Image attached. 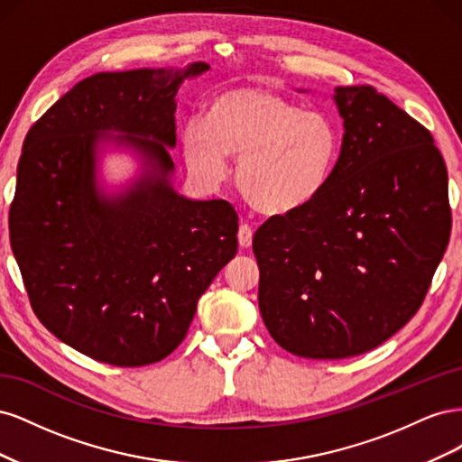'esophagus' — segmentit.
Returning <instances> with one entry per match:
<instances>
[{
	"label": "esophagus",
	"instance_id": "34e87169",
	"mask_svg": "<svg viewBox=\"0 0 462 462\" xmlns=\"http://www.w3.org/2000/svg\"><path fill=\"white\" fill-rule=\"evenodd\" d=\"M239 245L243 248H248L253 245V226H248V223H241L239 227Z\"/></svg>",
	"mask_w": 462,
	"mask_h": 462
}]
</instances>
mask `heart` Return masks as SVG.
<instances>
[{
	"instance_id": "1",
	"label": "heart",
	"mask_w": 462,
	"mask_h": 462,
	"mask_svg": "<svg viewBox=\"0 0 462 462\" xmlns=\"http://www.w3.org/2000/svg\"><path fill=\"white\" fill-rule=\"evenodd\" d=\"M339 131L321 111L263 87L219 92L208 104L206 119L183 131L185 160L194 173L219 183L236 170L246 202L262 214L285 216L314 202L329 185L339 160Z\"/></svg>"
}]
</instances>
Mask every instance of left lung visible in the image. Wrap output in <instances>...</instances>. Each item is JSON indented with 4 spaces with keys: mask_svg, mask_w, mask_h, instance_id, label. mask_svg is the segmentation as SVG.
<instances>
[{
    "mask_svg": "<svg viewBox=\"0 0 462 462\" xmlns=\"http://www.w3.org/2000/svg\"><path fill=\"white\" fill-rule=\"evenodd\" d=\"M333 97L345 134L329 185L253 241L265 328L324 360L368 353L407 324L451 235L447 167L424 125L372 87Z\"/></svg>",
    "mask_w": 462,
    "mask_h": 462,
    "instance_id": "obj_1",
    "label": "left lung"
}]
</instances>
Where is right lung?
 Returning <instances> with one entry per match:
<instances>
[{
  "label": "right lung",
  "mask_w": 462,
  "mask_h": 462,
  "mask_svg": "<svg viewBox=\"0 0 462 462\" xmlns=\"http://www.w3.org/2000/svg\"><path fill=\"white\" fill-rule=\"evenodd\" d=\"M96 73L26 133L9 208V239L36 318L94 360L136 368L185 339L202 292L236 254L227 200H189L170 185L175 94L208 71ZM119 130L149 173L106 199L95 189L97 132Z\"/></svg>",
  "instance_id": "obj_1"
}]
</instances>
